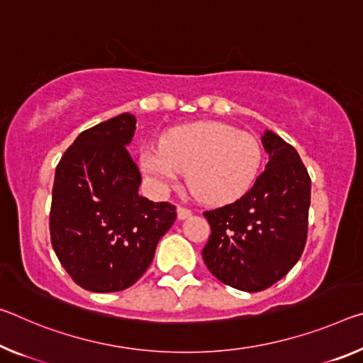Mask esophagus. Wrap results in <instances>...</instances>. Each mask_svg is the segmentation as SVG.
<instances>
[{"label":"esophagus","instance_id":"34e87169","mask_svg":"<svg viewBox=\"0 0 363 363\" xmlns=\"http://www.w3.org/2000/svg\"><path fill=\"white\" fill-rule=\"evenodd\" d=\"M191 215H192V210H189L182 205L177 206V218H179V220H186V218L191 216Z\"/></svg>","mask_w":363,"mask_h":363}]
</instances>
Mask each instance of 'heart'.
<instances>
[{
	"label": "heart",
	"instance_id": "obj_1",
	"mask_svg": "<svg viewBox=\"0 0 363 363\" xmlns=\"http://www.w3.org/2000/svg\"><path fill=\"white\" fill-rule=\"evenodd\" d=\"M142 168L161 192L176 187L189 172V184L205 202H234L254 186L262 168V145L233 125L199 123L164 134L161 145L142 152Z\"/></svg>",
	"mask_w": 363,
	"mask_h": 363
}]
</instances>
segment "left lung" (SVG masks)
<instances>
[{"instance_id": "1", "label": "left lung", "mask_w": 363, "mask_h": 363, "mask_svg": "<svg viewBox=\"0 0 363 363\" xmlns=\"http://www.w3.org/2000/svg\"><path fill=\"white\" fill-rule=\"evenodd\" d=\"M262 143L269 161L249 192L205 211L211 234L203 262L221 283L258 292L289 273L307 242L310 176L296 148L272 130Z\"/></svg>"}]
</instances>
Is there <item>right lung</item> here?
Instances as JSON below:
<instances>
[{
    "label": "right lung",
    "mask_w": 363,
    "mask_h": 363,
    "mask_svg": "<svg viewBox=\"0 0 363 363\" xmlns=\"http://www.w3.org/2000/svg\"><path fill=\"white\" fill-rule=\"evenodd\" d=\"M135 123L123 113L80 132L56 166L51 245L74 283L91 292L137 283L177 216L174 205L139 195L142 177L125 147Z\"/></svg>",
    "instance_id": "1"
}]
</instances>
